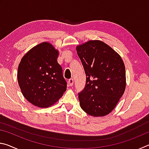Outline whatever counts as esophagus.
<instances>
[{"instance_id":"1","label":"esophagus","mask_w":149,"mask_h":149,"mask_svg":"<svg viewBox=\"0 0 149 149\" xmlns=\"http://www.w3.org/2000/svg\"><path fill=\"white\" fill-rule=\"evenodd\" d=\"M68 82V84L70 86H72V85H74V79H70Z\"/></svg>"}]
</instances>
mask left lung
<instances>
[{
	"label": "left lung",
	"instance_id": "left-lung-1",
	"mask_svg": "<svg viewBox=\"0 0 149 149\" xmlns=\"http://www.w3.org/2000/svg\"><path fill=\"white\" fill-rule=\"evenodd\" d=\"M76 50L86 75L85 87L78 94L81 108L93 117L109 114L125 89L123 60L112 48L99 40L77 45Z\"/></svg>",
	"mask_w": 149,
	"mask_h": 149
}]
</instances>
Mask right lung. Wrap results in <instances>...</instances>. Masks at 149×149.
Here are the masks:
<instances>
[{
    "mask_svg": "<svg viewBox=\"0 0 149 149\" xmlns=\"http://www.w3.org/2000/svg\"><path fill=\"white\" fill-rule=\"evenodd\" d=\"M58 50L42 42L22 57L17 69V82L22 95L33 105L48 108L66 91L62 68L58 63Z\"/></svg>",
    "mask_w": 149,
    "mask_h": 149,
    "instance_id": "add662e5",
    "label": "right lung"
}]
</instances>
